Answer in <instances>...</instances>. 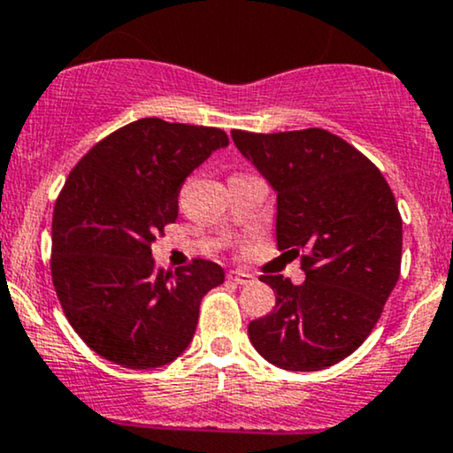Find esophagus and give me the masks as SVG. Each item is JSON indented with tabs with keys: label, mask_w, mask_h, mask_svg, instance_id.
I'll list each match as a JSON object with an SVG mask.
<instances>
[{
	"label": "esophagus",
	"mask_w": 453,
	"mask_h": 453,
	"mask_svg": "<svg viewBox=\"0 0 453 453\" xmlns=\"http://www.w3.org/2000/svg\"><path fill=\"white\" fill-rule=\"evenodd\" d=\"M227 279H230L232 282H236V285H250V282L255 280V276L249 274V272L230 270V272H227Z\"/></svg>",
	"instance_id": "1"
}]
</instances>
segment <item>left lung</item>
I'll return each mask as SVG.
<instances>
[{"label": "left lung", "instance_id": "left-lung-1", "mask_svg": "<svg viewBox=\"0 0 453 453\" xmlns=\"http://www.w3.org/2000/svg\"><path fill=\"white\" fill-rule=\"evenodd\" d=\"M232 139L276 189V242L306 272L302 285L259 276L276 306L250 320V344L288 372L344 361L372 334L401 274L403 221L390 185L329 130H232Z\"/></svg>", "mask_w": 453, "mask_h": 453}]
</instances>
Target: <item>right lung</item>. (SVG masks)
<instances>
[{
  "mask_svg": "<svg viewBox=\"0 0 453 453\" xmlns=\"http://www.w3.org/2000/svg\"><path fill=\"white\" fill-rule=\"evenodd\" d=\"M227 143L221 128L143 118L69 173L52 215V285L75 334L107 361L162 367L192 342L200 302L226 276L206 259L165 272L151 242L177 219L188 174Z\"/></svg>",
  "mask_w": 453,
  "mask_h": 453,
  "instance_id": "1",
  "label": "right lung"
}]
</instances>
